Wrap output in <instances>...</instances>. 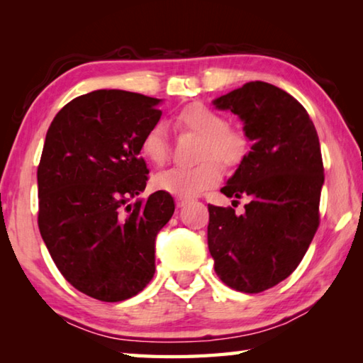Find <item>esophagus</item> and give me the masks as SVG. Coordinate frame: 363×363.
I'll use <instances>...</instances> for the list:
<instances>
[{
  "label": "esophagus",
  "instance_id": "1",
  "mask_svg": "<svg viewBox=\"0 0 363 363\" xmlns=\"http://www.w3.org/2000/svg\"><path fill=\"white\" fill-rule=\"evenodd\" d=\"M187 203H190V199H177V200H176V205H177V208L186 206Z\"/></svg>",
  "mask_w": 363,
  "mask_h": 363
}]
</instances>
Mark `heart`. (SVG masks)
I'll return each instance as SVG.
<instances>
[{
    "label": "heart",
    "instance_id": "b5f03b06",
    "mask_svg": "<svg viewBox=\"0 0 363 363\" xmlns=\"http://www.w3.org/2000/svg\"><path fill=\"white\" fill-rule=\"evenodd\" d=\"M179 130L200 136L199 160L203 162L192 168H171L153 176L152 186L177 199H192L220 181L223 171L217 163L233 168L247 155L248 143L240 131L227 128V121L216 110L205 104L192 102L174 116ZM143 157L152 164H163L169 155L168 131L157 123L144 133L139 144Z\"/></svg>",
    "mask_w": 363,
    "mask_h": 363
}]
</instances>
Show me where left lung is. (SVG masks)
<instances>
[{
  "instance_id": "1",
  "label": "left lung",
  "mask_w": 363,
  "mask_h": 363,
  "mask_svg": "<svg viewBox=\"0 0 363 363\" xmlns=\"http://www.w3.org/2000/svg\"><path fill=\"white\" fill-rule=\"evenodd\" d=\"M213 106L237 115L253 145L220 189L248 199L245 213L208 205V248L227 286L261 293L298 267L317 232L320 143L306 108L274 84L250 82Z\"/></svg>"
}]
</instances>
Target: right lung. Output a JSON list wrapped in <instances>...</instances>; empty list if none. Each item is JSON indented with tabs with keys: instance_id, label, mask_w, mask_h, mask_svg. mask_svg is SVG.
Wrapping results in <instances>:
<instances>
[{
	"instance_id": "1",
	"label": "right lung",
	"mask_w": 363,
	"mask_h": 363,
	"mask_svg": "<svg viewBox=\"0 0 363 363\" xmlns=\"http://www.w3.org/2000/svg\"><path fill=\"white\" fill-rule=\"evenodd\" d=\"M162 99L97 89L70 101L46 133L38 167V227L60 274L88 296H136L155 274V238L174 213L167 192L147 186L140 139Z\"/></svg>"
}]
</instances>
